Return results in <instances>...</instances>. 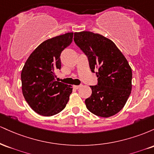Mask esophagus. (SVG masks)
<instances>
[{
	"label": "esophagus",
	"mask_w": 154,
	"mask_h": 154,
	"mask_svg": "<svg viewBox=\"0 0 154 154\" xmlns=\"http://www.w3.org/2000/svg\"><path fill=\"white\" fill-rule=\"evenodd\" d=\"M80 87H81V85H73V88H75V89H76V90L79 89Z\"/></svg>",
	"instance_id": "34e87169"
}]
</instances>
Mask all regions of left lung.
Returning a JSON list of instances; mask_svg holds the SVG:
<instances>
[{
	"mask_svg": "<svg viewBox=\"0 0 154 154\" xmlns=\"http://www.w3.org/2000/svg\"><path fill=\"white\" fill-rule=\"evenodd\" d=\"M75 43L88 56L92 72L96 69L98 85L90 86L92 94L85 100L95 115L109 117L125 106L132 90V69L113 41L89 31L75 32Z\"/></svg>",
	"mask_w": 154,
	"mask_h": 154,
	"instance_id": "8db88e82",
	"label": "left lung"
}]
</instances>
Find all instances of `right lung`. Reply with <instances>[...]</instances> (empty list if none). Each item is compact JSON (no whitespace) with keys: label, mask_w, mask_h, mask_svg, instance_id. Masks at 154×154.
<instances>
[{"label":"right lung","mask_w":154,"mask_h":154,"mask_svg":"<svg viewBox=\"0 0 154 154\" xmlns=\"http://www.w3.org/2000/svg\"><path fill=\"white\" fill-rule=\"evenodd\" d=\"M73 32L48 39L39 45L24 63L21 73L22 93L33 111L42 116L58 114L66 106L71 85L56 81L61 52L70 45Z\"/></svg>","instance_id":"right-lung-1"}]
</instances>
